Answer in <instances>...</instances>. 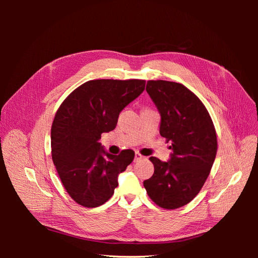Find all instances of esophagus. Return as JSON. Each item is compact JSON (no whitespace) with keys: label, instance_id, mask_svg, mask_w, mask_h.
Instances as JSON below:
<instances>
[{"label":"esophagus","instance_id":"1","mask_svg":"<svg viewBox=\"0 0 258 258\" xmlns=\"http://www.w3.org/2000/svg\"><path fill=\"white\" fill-rule=\"evenodd\" d=\"M144 157L143 156L140 154L139 152H136V156H135V161H139V160H141V159H143Z\"/></svg>","mask_w":258,"mask_h":258}]
</instances>
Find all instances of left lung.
<instances>
[{
	"instance_id": "obj_1",
	"label": "left lung",
	"mask_w": 258,
	"mask_h": 258,
	"mask_svg": "<svg viewBox=\"0 0 258 258\" xmlns=\"http://www.w3.org/2000/svg\"><path fill=\"white\" fill-rule=\"evenodd\" d=\"M146 91L161 116L160 136L171 141L169 161L150 160L154 174L143 182L150 198L160 208H181L199 194L217 152L216 132L200 99L184 85L148 81Z\"/></svg>"
}]
</instances>
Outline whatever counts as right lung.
Here are the masks:
<instances>
[{
	"label": "right lung",
	"instance_id": "right-lung-1",
	"mask_svg": "<svg viewBox=\"0 0 258 258\" xmlns=\"http://www.w3.org/2000/svg\"><path fill=\"white\" fill-rule=\"evenodd\" d=\"M145 88L143 80L86 82L66 98L51 126V157L67 192L76 204L96 208L110 199L132 150L108 154L99 140L115 129L119 113Z\"/></svg>",
	"mask_w": 258,
	"mask_h": 258
}]
</instances>
